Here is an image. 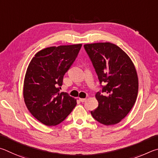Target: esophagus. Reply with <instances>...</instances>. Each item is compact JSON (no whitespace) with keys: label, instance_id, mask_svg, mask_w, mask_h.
I'll list each match as a JSON object with an SVG mask.
<instances>
[{"label":"esophagus","instance_id":"obj_1","mask_svg":"<svg viewBox=\"0 0 158 158\" xmlns=\"http://www.w3.org/2000/svg\"><path fill=\"white\" fill-rule=\"evenodd\" d=\"M86 98H79V100H80V101L81 102H82V103H83V102H85V101H86Z\"/></svg>","mask_w":158,"mask_h":158}]
</instances>
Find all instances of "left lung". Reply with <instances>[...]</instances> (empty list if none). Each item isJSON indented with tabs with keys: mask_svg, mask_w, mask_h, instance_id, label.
Here are the masks:
<instances>
[{
	"mask_svg": "<svg viewBox=\"0 0 158 158\" xmlns=\"http://www.w3.org/2000/svg\"><path fill=\"white\" fill-rule=\"evenodd\" d=\"M100 82L102 90L96 94L98 106L91 111L93 118L106 126L119 123L136 101L138 77L129 56L114 44H85ZM102 83L106 85H101Z\"/></svg>",
	"mask_w": 158,
	"mask_h": 158,
	"instance_id": "left-lung-1",
	"label": "left lung"
}]
</instances>
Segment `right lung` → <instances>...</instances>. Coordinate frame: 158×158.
Instances as JSON below:
<instances>
[{
  "label": "right lung",
  "mask_w": 158,
  "mask_h": 158,
  "mask_svg": "<svg viewBox=\"0 0 158 158\" xmlns=\"http://www.w3.org/2000/svg\"><path fill=\"white\" fill-rule=\"evenodd\" d=\"M81 46L80 44L48 47L30 61L24 79V101L33 117L44 125H58L76 106V99L60 89Z\"/></svg>",
  "instance_id": "add662e5"
}]
</instances>
